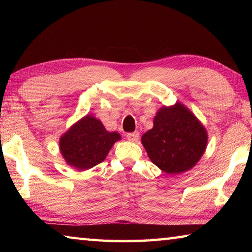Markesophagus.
<instances>
[{
	"label": "esophagus",
	"mask_w": 252,
	"mask_h": 252,
	"mask_svg": "<svg viewBox=\"0 0 252 252\" xmlns=\"http://www.w3.org/2000/svg\"><path fill=\"white\" fill-rule=\"evenodd\" d=\"M139 136H140V133H139L138 131L131 132V133H127L126 134L127 140H129V141H131V142H138Z\"/></svg>",
	"instance_id": "esophagus-1"
}]
</instances>
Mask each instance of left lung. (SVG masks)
Segmentation results:
<instances>
[{
    "instance_id": "1",
    "label": "left lung",
    "mask_w": 252,
    "mask_h": 252,
    "mask_svg": "<svg viewBox=\"0 0 252 252\" xmlns=\"http://www.w3.org/2000/svg\"><path fill=\"white\" fill-rule=\"evenodd\" d=\"M141 143L158 168L167 174H180L201 159L208 133L201 121L177 102L158 110L153 127L142 135Z\"/></svg>"
}]
</instances>
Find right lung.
I'll use <instances>...</instances> for the list:
<instances>
[{
    "label": "right lung",
    "instance_id": "1",
    "mask_svg": "<svg viewBox=\"0 0 252 252\" xmlns=\"http://www.w3.org/2000/svg\"><path fill=\"white\" fill-rule=\"evenodd\" d=\"M121 135L105 130L99 119L87 114L60 138V152L70 167L79 171L101 163Z\"/></svg>",
    "mask_w": 252,
    "mask_h": 252
}]
</instances>
